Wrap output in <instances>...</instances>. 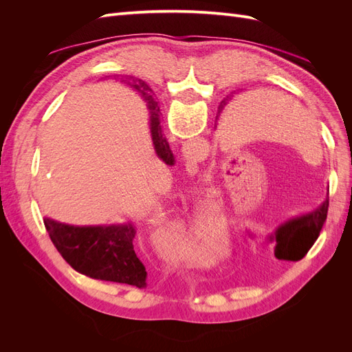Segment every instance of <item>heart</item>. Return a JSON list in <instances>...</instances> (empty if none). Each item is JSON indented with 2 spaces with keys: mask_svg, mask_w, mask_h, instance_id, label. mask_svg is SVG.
<instances>
[{
  "mask_svg": "<svg viewBox=\"0 0 352 352\" xmlns=\"http://www.w3.org/2000/svg\"><path fill=\"white\" fill-rule=\"evenodd\" d=\"M173 197H184L182 192H175ZM180 243H182V247L185 250L190 248L192 245L199 239V236L202 235V232H204V225H202V221L198 219H192L188 221V225H184L182 230H180ZM206 247H210V243H206Z\"/></svg>",
  "mask_w": 352,
  "mask_h": 352,
  "instance_id": "b5f03b06",
  "label": "heart"
}]
</instances>
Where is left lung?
<instances>
[{
  "instance_id": "8db88e82",
  "label": "left lung",
  "mask_w": 352,
  "mask_h": 352,
  "mask_svg": "<svg viewBox=\"0 0 352 352\" xmlns=\"http://www.w3.org/2000/svg\"><path fill=\"white\" fill-rule=\"evenodd\" d=\"M230 100L232 98L228 97L225 101H221L220 109H225ZM327 208L329 197H326L323 204L314 211L287 220L280 225L274 235L269 238L270 242H274V257L283 261L301 260L320 235L327 217Z\"/></svg>"
}]
</instances>
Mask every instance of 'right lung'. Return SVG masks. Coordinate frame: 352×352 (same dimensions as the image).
<instances>
[{"instance_id":"add662e5","label":"right lung","mask_w":352,"mask_h":352,"mask_svg":"<svg viewBox=\"0 0 352 352\" xmlns=\"http://www.w3.org/2000/svg\"><path fill=\"white\" fill-rule=\"evenodd\" d=\"M129 87L140 92L150 110V129L157 155L168 166H173L175 157L160 126V107L146 94V85L141 79L127 82ZM48 235L72 267L80 274L97 280H107L146 286V272L133 250L135 228L132 223L109 226H72L52 219H44Z\"/></svg>"}]
</instances>
